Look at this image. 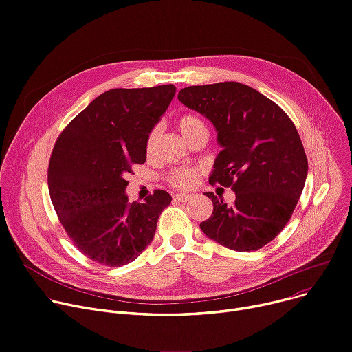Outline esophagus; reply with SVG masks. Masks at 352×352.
Instances as JSON below:
<instances>
[{
    "instance_id": "obj_1",
    "label": "esophagus",
    "mask_w": 352,
    "mask_h": 352,
    "mask_svg": "<svg viewBox=\"0 0 352 352\" xmlns=\"http://www.w3.org/2000/svg\"><path fill=\"white\" fill-rule=\"evenodd\" d=\"M174 199L177 202H186L189 199V195H186V194H177V195H174Z\"/></svg>"
}]
</instances>
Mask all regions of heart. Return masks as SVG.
Instances as JSON below:
<instances>
[{
	"instance_id": "1",
	"label": "heart",
	"mask_w": 352,
	"mask_h": 352,
	"mask_svg": "<svg viewBox=\"0 0 352 352\" xmlns=\"http://www.w3.org/2000/svg\"><path fill=\"white\" fill-rule=\"evenodd\" d=\"M177 126H178L181 135L189 143H192L194 140H197L198 138H202V136L208 138L206 124L197 115H182L177 120ZM158 136H160L158 127H154V129L150 131V133L146 139V153L147 154H151L154 151ZM199 177H201V168L179 167V168H174L168 173L167 181L170 182V185H173L177 189L188 190V189L195 186V184L199 181Z\"/></svg>"
}]
</instances>
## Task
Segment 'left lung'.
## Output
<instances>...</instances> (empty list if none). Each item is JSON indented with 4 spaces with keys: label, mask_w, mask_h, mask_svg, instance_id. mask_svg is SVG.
I'll list each match as a JSON object with an SVG mask.
<instances>
[{
    "label": "left lung",
    "mask_w": 352,
    "mask_h": 352,
    "mask_svg": "<svg viewBox=\"0 0 352 352\" xmlns=\"http://www.w3.org/2000/svg\"><path fill=\"white\" fill-rule=\"evenodd\" d=\"M178 100L213 123L221 151L209 182L236 192L232 206L206 192L213 213L201 230L230 250L264 247L289 221L306 182L307 158L294 122L265 95L236 81L186 87Z\"/></svg>",
    "instance_id": "8db88e82"
}]
</instances>
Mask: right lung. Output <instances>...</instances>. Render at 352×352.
<instances>
[{
  "instance_id": "1",
  "label": "right lung",
  "mask_w": 352,
  "mask_h": 352,
  "mask_svg": "<svg viewBox=\"0 0 352 352\" xmlns=\"http://www.w3.org/2000/svg\"><path fill=\"white\" fill-rule=\"evenodd\" d=\"M173 84L115 88L95 98L53 147L47 184L61 226L89 260L120 267L151 243L171 195L131 204L126 175L146 162V139L175 95Z\"/></svg>"
}]
</instances>
